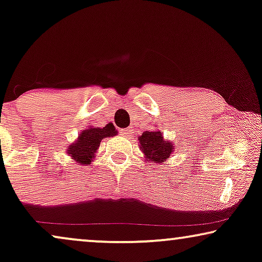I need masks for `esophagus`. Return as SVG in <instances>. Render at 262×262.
Instances as JSON below:
<instances>
[{
	"mask_svg": "<svg viewBox=\"0 0 262 262\" xmlns=\"http://www.w3.org/2000/svg\"><path fill=\"white\" fill-rule=\"evenodd\" d=\"M121 134H123L124 137H128V136L131 135V130H128V128H123V130H121Z\"/></svg>",
	"mask_w": 262,
	"mask_h": 262,
	"instance_id": "34e87169",
	"label": "esophagus"
}]
</instances>
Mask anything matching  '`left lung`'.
Masks as SVG:
<instances>
[{"mask_svg":"<svg viewBox=\"0 0 262 262\" xmlns=\"http://www.w3.org/2000/svg\"><path fill=\"white\" fill-rule=\"evenodd\" d=\"M139 144L146 159L155 163L164 162L170 156L174 146L162 137L161 131H145L139 137Z\"/></svg>","mask_w":262,"mask_h":262,"instance_id":"obj_1","label":"left lung"}]
</instances>
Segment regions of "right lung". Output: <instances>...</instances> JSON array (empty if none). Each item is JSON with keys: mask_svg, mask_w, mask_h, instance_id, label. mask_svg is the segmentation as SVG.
Masks as SVG:
<instances>
[{"mask_svg": "<svg viewBox=\"0 0 262 262\" xmlns=\"http://www.w3.org/2000/svg\"><path fill=\"white\" fill-rule=\"evenodd\" d=\"M117 135V130L113 124H107L105 127H89L78 136L76 143L71 144L68 149V154L77 162L89 164L96 150L100 146L102 138Z\"/></svg>", "mask_w": 262, "mask_h": 262, "instance_id": "1", "label": "right lung"}]
</instances>
